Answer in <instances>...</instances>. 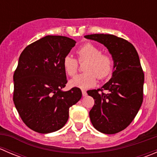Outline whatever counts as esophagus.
Listing matches in <instances>:
<instances>
[{
  "label": "esophagus",
  "instance_id": "obj_1",
  "mask_svg": "<svg viewBox=\"0 0 157 157\" xmlns=\"http://www.w3.org/2000/svg\"><path fill=\"white\" fill-rule=\"evenodd\" d=\"M82 95H83V96H86V95H87V93H86V90H82Z\"/></svg>",
  "mask_w": 157,
  "mask_h": 157
}]
</instances>
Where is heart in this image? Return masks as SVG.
<instances>
[{
  "label": "heart",
  "instance_id": "b5f03b06",
  "mask_svg": "<svg viewBox=\"0 0 157 157\" xmlns=\"http://www.w3.org/2000/svg\"><path fill=\"white\" fill-rule=\"evenodd\" d=\"M80 61L87 60L85 71L86 72L77 75L70 80V85L83 90L90 88L96 83V76L104 79L110 75L113 68V59L110 55L101 53L100 48L93 43L84 44L77 50ZM78 62L71 55H66L63 60V67L70 77L76 74Z\"/></svg>",
  "mask_w": 157,
  "mask_h": 157
}]
</instances>
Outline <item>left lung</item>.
Masks as SVG:
<instances>
[{"label":"left lung","mask_w":157,"mask_h":157,"mask_svg":"<svg viewBox=\"0 0 157 157\" xmlns=\"http://www.w3.org/2000/svg\"><path fill=\"white\" fill-rule=\"evenodd\" d=\"M84 37L102 44L113 59L112 78L101 89L87 93L95 99L90 111L93 127L104 134H116L131 124L143 102L144 74L138 54L132 44L114 35Z\"/></svg>","instance_id":"8db88e82"}]
</instances>
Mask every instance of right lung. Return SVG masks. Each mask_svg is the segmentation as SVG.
<instances>
[{"label": "right lung", "mask_w": 157, "mask_h": 157, "mask_svg": "<svg viewBox=\"0 0 157 157\" xmlns=\"http://www.w3.org/2000/svg\"><path fill=\"white\" fill-rule=\"evenodd\" d=\"M76 42L61 36H46L22 52L13 74V102L23 122L41 134L55 132L67 123L69 109L82 97L80 89L68 91L64 58Z\"/></svg>", "instance_id": "right-lung-1"}]
</instances>
